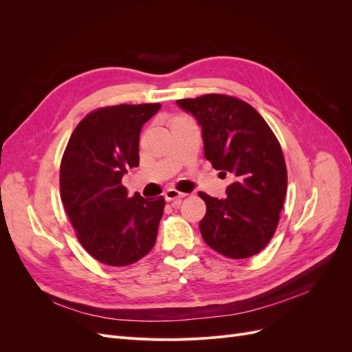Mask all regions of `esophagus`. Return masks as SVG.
I'll return each instance as SVG.
<instances>
[{
  "mask_svg": "<svg viewBox=\"0 0 352 352\" xmlns=\"http://www.w3.org/2000/svg\"><path fill=\"white\" fill-rule=\"evenodd\" d=\"M164 197H166V199H167V201H175V199H182V198H185V197H186V194H184V192H179V190L170 188V189H167V190H166Z\"/></svg>",
  "mask_w": 352,
  "mask_h": 352,
  "instance_id": "obj_1",
  "label": "esophagus"
}]
</instances>
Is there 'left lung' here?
Segmentation results:
<instances>
[{"label":"left lung","instance_id":"1","mask_svg":"<svg viewBox=\"0 0 352 352\" xmlns=\"http://www.w3.org/2000/svg\"><path fill=\"white\" fill-rule=\"evenodd\" d=\"M198 120L204 155L219 176L232 179L226 198L206 201L201 235L210 248L242 260L264 250L283 208L287 172L278 138L248 102L223 94L177 100Z\"/></svg>","mask_w":352,"mask_h":352}]
</instances>
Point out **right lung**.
Returning <instances> with one entry per match:
<instances>
[{
  "mask_svg": "<svg viewBox=\"0 0 352 352\" xmlns=\"http://www.w3.org/2000/svg\"><path fill=\"white\" fill-rule=\"evenodd\" d=\"M162 104L91 111L73 131L60 164V197L78 241L95 260L123 267L154 247L166 201L132 198L122 185L140 166V133Z\"/></svg>",
  "mask_w": 352,
  "mask_h": 352,
  "instance_id": "add662e5",
  "label": "right lung"
}]
</instances>
